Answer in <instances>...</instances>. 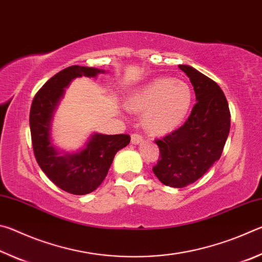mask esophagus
<instances>
[{"instance_id": "obj_1", "label": "esophagus", "mask_w": 262, "mask_h": 262, "mask_svg": "<svg viewBox=\"0 0 262 262\" xmlns=\"http://www.w3.org/2000/svg\"><path fill=\"white\" fill-rule=\"evenodd\" d=\"M130 141L133 144H140L141 142L143 141V139H142V136L139 134V133H134V134H132Z\"/></svg>"}]
</instances>
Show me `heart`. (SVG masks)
<instances>
[{
  "label": "heart",
  "instance_id": "b5f03b06",
  "mask_svg": "<svg viewBox=\"0 0 262 262\" xmlns=\"http://www.w3.org/2000/svg\"><path fill=\"white\" fill-rule=\"evenodd\" d=\"M192 101L193 91L187 83L161 77L133 91L127 98V107L143 113V125L148 132L165 135L184 122Z\"/></svg>",
  "mask_w": 262,
  "mask_h": 262
}]
</instances>
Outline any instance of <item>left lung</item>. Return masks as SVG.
Returning a JSON list of instances; mask_svg holds the SVG:
<instances>
[{"instance_id":"8db88e82","label":"left lung","mask_w":262,"mask_h":262,"mask_svg":"<svg viewBox=\"0 0 262 262\" xmlns=\"http://www.w3.org/2000/svg\"><path fill=\"white\" fill-rule=\"evenodd\" d=\"M179 68L189 77L196 104L178 129L161 140L152 167L161 183L174 188L193 184L219 161L230 132L228 100L219 84L190 66Z\"/></svg>"}]
</instances>
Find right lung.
Masks as SVG:
<instances>
[{
    "mask_svg": "<svg viewBox=\"0 0 262 262\" xmlns=\"http://www.w3.org/2000/svg\"><path fill=\"white\" fill-rule=\"evenodd\" d=\"M100 73L105 70L82 66L61 70L43 84L31 105L30 129L35 159L48 178L70 194L85 195L98 188L115 154L130 142L127 134L94 133L76 152L62 151L53 143L52 121L64 89L76 77H96Z\"/></svg>",
    "mask_w": 262,
    "mask_h": 262,
    "instance_id": "right-lung-1",
    "label": "right lung"
}]
</instances>
